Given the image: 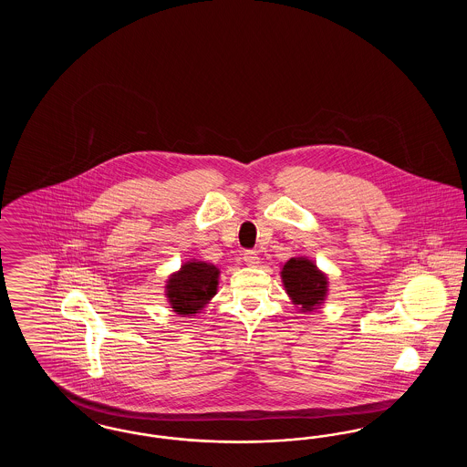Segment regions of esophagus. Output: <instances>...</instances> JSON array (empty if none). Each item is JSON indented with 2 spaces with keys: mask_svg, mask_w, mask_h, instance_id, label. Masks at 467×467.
<instances>
[{
  "mask_svg": "<svg viewBox=\"0 0 467 467\" xmlns=\"http://www.w3.org/2000/svg\"><path fill=\"white\" fill-rule=\"evenodd\" d=\"M244 265H248V266H257L259 265V254L255 250H244Z\"/></svg>",
  "mask_w": 467,
  "mask_h": 467,
  "instance_id": "34e87169",
  "label": "esophagus"
}]
</instances>
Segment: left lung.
<instances>
[{
  "label": "left lung",
  "mask_w": 467,
  "mask_h": 467,
  "mask_svg": "<svg viewBox=\"0 0 467 467\" xmlns=\"http://www.w3.org/2000/svg\"><path fill=\"white\" fill-rule=\"evenodd\" d=\"M282 280L294 303L301 305V310H315L327 294L326 275L305 257L287 261L282 269Z\"/></svg>",
  "instance_id": "1"
}]
</instances>
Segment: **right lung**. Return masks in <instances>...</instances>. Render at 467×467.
<instances>
[{
  "mask_svg": "<svg viewBox=\"0 0 467 467\" xmlns=\"http://www.w3.org/2000/svg\"><path fill=\"white\" fill-rule=\"evenodd\" d=\"M219 269L208 263H187L168 280V299L178 315L198 311L215 296Z\"/></svg>",
  "mask_w": 467,
  "mask_h": 467,
  "instance_id": "obj_1",
  "label": "right lung"
}]
</instances>
